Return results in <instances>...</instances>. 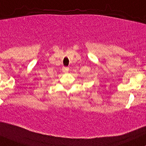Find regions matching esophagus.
Listing matches in <instances>:
<instances>
[{
  "label": "esophagus",
  "instance_id": "obj_1",
  "mask_svg": "<svg viewBox=\"0 0 146 146\" xmlns=\"http://www.w3.org/2000/svg\"><path fill=\"white\" fill-rule=\"evenodd\" d=\"M68 70H69V68H68V67H63V68H62V70H63V72H64V73L68 72Z\"/></svg>",
  "mask_w": 146,
  "mask_h": 146
}]
</instances>
